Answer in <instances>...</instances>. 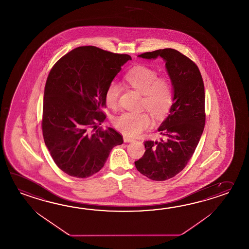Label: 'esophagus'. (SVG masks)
<instances>
[{"label":"esophagus","instance_id":"obj_1","mask_svg":"<svg viewBox=\"0 0 249 249\" xmlns=\"http://www.w3.org/2000/svg\"><path fill=\"white\" fill-rule=\"evenodd\" d=\"M123 141L124 142H134V139L127 137H123Z\"/></svg>","mask_w":249,"mask_h":249}]
</instances>
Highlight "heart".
<instances>
[{
  "label": "heart",
  "instance_id": "obj_1",
  "mask_svg": "<svg viewBox=\"0 0 249 249\" xmlns=\"http://www.w3.org/2000/svg\"><path fill=\"white\" fill-rule=\"evenodd\" d=\"M126 80L130 86L143 95L142 108L155 118L165 116L173 104V89L170 81L159 77L157 71L145 66H138L129 71ZM122 91L121 85L112 81L105 94L107 105L117 107ZM117 129L127 137H137L150 127L152 121L146 112H123L113 120Z\"/></svg>",
  "mask_w": 249,
  "mask_h": 249
}]
</instances>
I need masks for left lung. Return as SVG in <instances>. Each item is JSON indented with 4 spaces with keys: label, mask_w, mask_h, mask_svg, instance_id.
Wrapping results in <instances>:
<instances>
[{
    "label": "left lung",
    "mask_w": 249,
    "mask_h": 249,
    "mask_svg": "<svg viewBox=\"0 0 249 249\" xmlns=\"http://www.w3.org/2000/svg\"><path fill=\"white\" fill-rule=\"evenodd\" d=\"M139 57L165 61L174 96L168 117L158 128L160 141H145V152L135 161L139 172L154 181H165L181 172L193 156L205 127V89L198 66L174 49L145 52Z\"/></svg>",
    "instance_id": "8db88e82"
}]
</instances>
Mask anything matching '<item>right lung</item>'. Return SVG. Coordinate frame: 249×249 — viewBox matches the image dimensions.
I'll use <instances>...</instances> for the list:
<instances>
[{
    "mask_svg": "<svg viewBox=\"0 0 249 249\" xmlns=\"http://www.w3.org/2000/svg\"><path fill=\"white\" fill-rule=\"evenodd\" d=\"M131 60L94 46L68 52L52 67L46 81L42 134L56 166L77 178L101 169L112 148L123 142L112 127H99L106 115L105 94L122 66Z\"/></svg>",
    "mask_w": 249,
    "mask_h": 249,
    "instance_id": "right-lung-1",
    "label": "right lung"
}]
</instances>
